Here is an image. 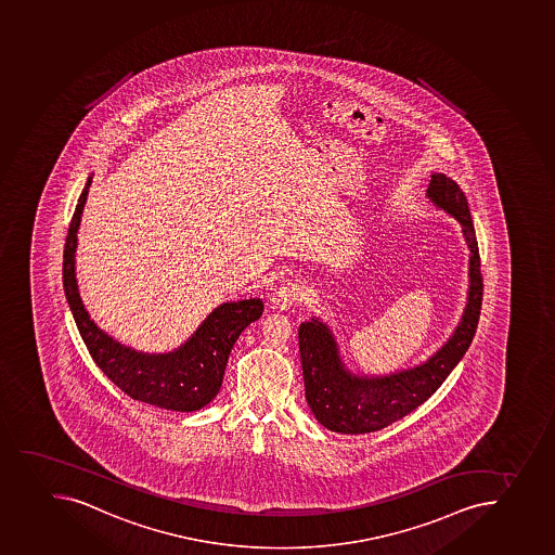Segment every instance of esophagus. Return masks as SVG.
Listing matches in <instances>:
<instances>
[{
  "instance_id": "esophagus-1",
  "label": "esophagus",
  "mask_w": 555,
  "mask_h": 555,
  "mask_svg": "<svg viewBox=\"0 0 555 555\" xmlns=\"http://www.w3.org/2000/svg\"><path fill=\"white\" fill-rule=\"evenodd\" d=\"M301 298L304 296H301L300 285L287 282V284L276 287L275 293L271 296V304L280 311H287L291 307L296 306L298 301H301Z\"/></svg>"
}]
</instances>
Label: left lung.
Returning a JSON list of instances; mask_svg holds the SVG:
<instances>
[{"label": "left lung", "instance_id": "left-lung-1", "mask_svg": "<svg viewBox=\"0 0 555 555\" xmlns=\"http://www.w3.org/2000/svg\"><path fill=\"white\" fill-rule=\"evenodd\" d=\"M428 196L462 224L465 243L469 246L470 287L464 318L454 331L453 338L426 363L417 369L372 379L356 377L344 369L327 325L318 320L301 323L298 344L307 404L318 423L331 431L370 434L406 417L408 413L434 396L475 338L483 300V276L469 205L460 186L443 175L431 176Z\"/></svg>", "mask_w": 555, "mask_h": 555}]
</instances>
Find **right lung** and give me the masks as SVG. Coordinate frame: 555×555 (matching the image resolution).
Here are the masks:
<instances>
[{
    "instance_id": "right-lung-1",
    "label": "right lung",
    "mask_w": 555,
    "mask_h": 555,
    "mask_svg": "<svg viewBox=\"0 0 555 555\" xmlns=\"http://www.w3.org/2000/svg\"><path fill=\"white\" fill-rule=\"evenodd\" d=\"M90 185L91 178L69 221L63 260L64 293L82 341L96 366L131 399L172 412H196L217 396L233 344L260 318L264 304L260 298L222 304L183 347L170 354H138L113 341L91 322L75 280L77 230Z\"/></svg>"
}]
</instances>
